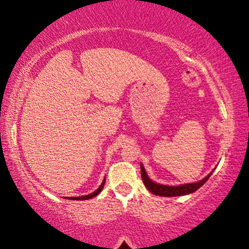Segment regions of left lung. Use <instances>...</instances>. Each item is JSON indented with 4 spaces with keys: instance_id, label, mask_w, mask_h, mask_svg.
I'll use <instances>...</instances> for the list:
<instances>
[{
    "instance_id": "obj_1",
    "label": "left lung",
    "mask_w": 249,
    "mask_h": 249,
    "mask_svg": "<svg viewBox=\"0 0 249 249\" xmlns=\"http://www.w3.org/2000/svg\"><path fill=\"white\" fill-rule=\"evenodd\" d=\"M141 170H142V178L144 181V185L146 188L150 191L151 193L156 194V196H186V194H191L196 192V190H199L205 182L207 181L208 178L211 177V174L213 173V171L208 176L205 177L204 179L199 180L196 182H192V184H184V185H178V186H168V185H162L158 184V182H154L148 178L146 171H145L142 164H141Z\"/></svg>"
}]
</instances>
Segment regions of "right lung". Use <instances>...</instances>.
Instances as JSON below:
<instances>
[{"instance_id": "1", "label": "right lung", "mask_w": 249, "mask_h": 249, "mask_svg": "<svg viewBox=\"0 0 249 249\" xmlns=\"http://www.w3.org/2000/svg\"><path fill=\"white\" fill-rule=\"evenodd\" d=\"M104 184H105V178H104V180H103V182L101 184V186L97 188L95 192L88 194V196H71V198H70V196H69V198H68V196H67V199H71V200H88V199H92L93 196H98V194L102 192L103 187H104Z\"/></svg>"}]
</instances>
